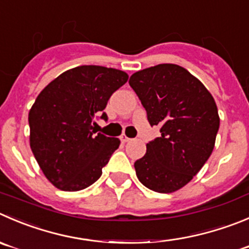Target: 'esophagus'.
<instances>
[{"instance_id":"34e87169","label":"esophagus","mask_w":249,"mask_h":249,"mask_svg":"<svg viewBox=\"0 0 249 249\" xmlns=\"http://www.w3.org/2000/svg\"><path fill=\"white\" fill-rule=\"evenodd\" d=\"M120 139H121V142H122V143H127V142L131 141V138H128L126 134H122V136L120 137Z\"/></svg>"}]
</instances>
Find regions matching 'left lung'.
Segmentation results:
<instances>
[{
    "mask_svg": "<svg viewBox=\"0 0 249 249\" xmlns=\"http://www.w3.org/2000/svg\"><path fill=\"white\" fill-rule=\"evenodd\" d=\"M129 85L161 136L134 162L139 181L154 192L186 186L212 155L220 118L214 98L186 68L162 63L136 72Z\"/></svg>",
    "mask_w": 249,
    "mask_h": 249,
    "instance_id": "8db88e82",
    "label": "left lung"
}]
</instances>
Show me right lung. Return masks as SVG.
I'll return each instance as SVG.
<instances>
[{
  "instance_id": "obj_1",
  "label": "right lung",
  "mask_w": 249,
  "mask_h": 249,
  "mask_svg": "<svg viewBox=\"0 0 249 249\" xmlns=\"http://www.w3.org/2000/svg\"><path fill=\"white\" fill-rule=\"evenodd\" d=\"M127 80L123 71L79 66L37 95L28 117L30 148L45 177L58 189L80 191L100 178L120 139L95 134L94 117L107 120L104 108Z\"/></svg>"
}]
</instances>
